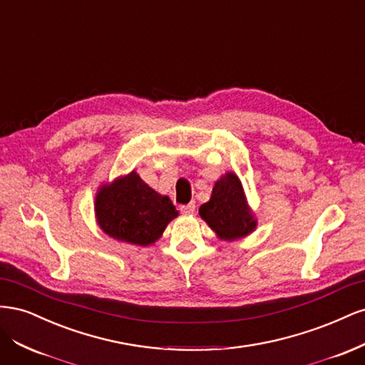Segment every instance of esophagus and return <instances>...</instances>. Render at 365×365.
Masks as SVG:
<instances>
[{"mask_svg":"<svg viewBox=\"0 0 365 365\" xmlns=\"http://www.w3.org/2000/svg\"><path fill=\"white\" fill-rule=\"evenodd\" d=\"M180 210H181V213H182V215H193V213H195V210H196V205H195V202H190V204L181 205V207H180Z\"/></svg>","mask_w":365,"mask_h":365,"instance_id":"34e87169","label":"esophagus"}]
</instances>
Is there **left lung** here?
<instances>
[{"instance_id":"8db88e82","label":"left lung","mask_w":365,"mask_h":365,"mask_svg":"<svg viewBox=\"0 0 365 365\" xmlns=\"http://www.w3.org/2000/svg\"><path fill=\"white\" fill-rule=\"evenodd\" d=\"M200 216L219 239L230 242L248 236L257 227L244 187L233 172H227L215 182L210 201L200 207Z\"/></svg>"}]
</instances>
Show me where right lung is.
Returning <instances> with one entry per match:
<instances>
[{
  "label": "right lung",
  "instance_id": "add662e5",
  "mask_svg": "<svg viewBox=\"0 0 365 365\" xmlns=\"http://www.w3.org/2000/svg\"><path fill=\"white\" fill-rule=\"evenodd\" d=\"M94 210L98 227L108 236L138 247L155 244L178 216L169 197L150 189L135 170L101 185Z\"/></svg>",
  "mask_w": 365,
  "mask_h": 365
}]
</instances>
